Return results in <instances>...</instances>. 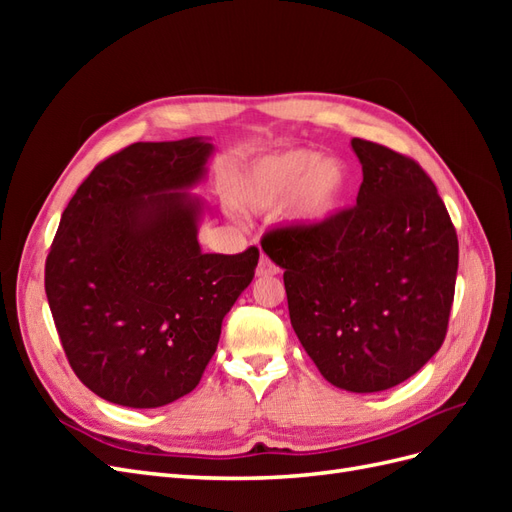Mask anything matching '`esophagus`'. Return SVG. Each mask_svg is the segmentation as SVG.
<instances>
[{"label":"esophagus","instance_id":"34e87169","mask_svg":"<svg viewBox=\"0 0 512 512\" xmlns=\"http://www.w3.org/2000/svg\"><path fill=\"white\" fill-rule=\"evenodd\" d=\"M277 273H280V269H277L275 262L267 256H260V262L256 267V275L258 277H271V275H277Z\"/></svg>","mask_w":512,"mask_h":512}]
</instances>
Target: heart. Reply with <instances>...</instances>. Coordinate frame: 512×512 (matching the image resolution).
<instances>
[{
    "mask_svg": "<svg viewBox=\"0 0 512 512\" xmlns=\"http://www.w3.org/2000/svg\"><path fill=\"white\" fill-rule=\"evenodd\" d=\"M348 173L335 158H318L309 149H286L256 160L232 181L243 207L267 211L288 198L290 215L301 224H324L342 209Z\"/></svg>",
    "mask_w": 512,
    "mask_h": 512,
    "instance_id": "b5f03b06",
    "label": "heart"
}]
</instances>
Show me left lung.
Wrapping results in <instances>:
<instances>
[{
	"label": "left lung",
	"instance_id": "left-lung-1",
	"mask_svg": "<svg viewBox=\"0 0 512 512\" xmlns=\"http://www.w3.org/2000/svg\"><path fill=\"white\" fill-rule=\"evenodd\" d=\"M356 205L324 224L269 230L292 329L333 386L378 393L408 380L446 337L459 241L436 185L412 158L352 138Z\"/></svg>",
	"mask_w": 512,
	"mask_h": 512
}]
</instances>
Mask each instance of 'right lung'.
<instances>
[{
  "instance_id": "add662e5",
  "label": "right lung",
  "mask_w": 512,
  "mask_h": 512,
  "mask_svg": "<svg viewBox=\"0 0 512 512\" xmlns=\"http://www.w3.org/2000/svg\"><path fill=\"white\" fill-rule=\"evenodd\" d=\"M205 138L134 143L79 185L44 267V290L74 374L98 397L160 408L196 389L222 320L250 286L258 247L203 254Z\"/></svg>"
}]
</instances>
